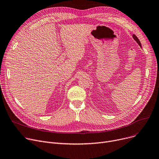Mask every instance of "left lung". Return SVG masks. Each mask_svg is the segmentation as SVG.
I'll use <instances>...</instances> for the list:
<instances>
[{"label": "left lung", "instance_id": "1", "mask_svg": "<svg viewBox=\"0 0 159 159\" xmlns=\"http://www.w3.org/2000/svg\"><path fill=\"white\" fill-rule=\"evenodd\" d=\"M132 38H133V39L137 42V44H138L141 47V42H140V41L139 40V39L138 38H137V37L135 35V34H133L132 35Z\"/></svg>", "mask_w": 159, "mask_h": 159}]
</instances>
